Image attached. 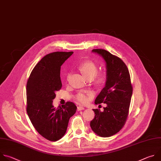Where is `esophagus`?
Returning a JSON list of instances; mask_svg holds the SVG:
<instances>
[{
	"label": "esophagus",
	"mask_w": 161,
	"mask_h": 161,
	"mask_svg": "<svg viewBox=\"0 0 161 161\" xmlns=\"http://www.w3.org/2000/svg\"><path fill=\"white\" fill-rule=\"evenodd\" d=\"M84 109V108L82 106H78L77 107V111H80V110H82Z\"/></svg>",
	"instance_id": "34e87169"
}]
</instances>
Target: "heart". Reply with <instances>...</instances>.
Instances as JSON below:
<instances>
[{
  "instance_id": "heart-1",
  "label": "heart",
  "mask_w": 161,
  "mask_h": 161,
  "mask_svg": "<svg viewBox=\"0 0 161 161\" xmlns=\"http://www.w3.org/2000/svg\"><path fill=\"white\" fill-rule=\"evenodd\" d=\"M79 70L82 74L84 77L87 79H92L94 76V82L98 86L102 85L106 79V75L103 72H100L96 75L98 69L97 65L92 61H86L82 63L79 66ZM69 77V75H67V79ZM93 93L91 91H79L75 96V98L77 101L81 103H86L89 100L93 97Z\"/></svg>"
}]
</instances>
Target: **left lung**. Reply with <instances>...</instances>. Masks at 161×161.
<instances>
[{"instance_id":"obj_1","label":"left lung","mask_w":161,"mask_h":161,"mask_svg":"<svg viewBox=\"0 0 161 161\" xmlns=\"http://www.w3.org/2000/svg\"><path fill=\"white\" fill-rule=\"evenodd\" d=\"M106 62L105 86L95 100V104L106 103L103 111L92 109L94 118L91 121L92 130L102 137H110L117 133L124 125L129 113L133 87L129 70L124 61L108 51L92 49Z\"/></svg>"}]
</instances>
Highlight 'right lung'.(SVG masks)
I'll use <instances>...</instances> for the list:
<instances>
[{
  "label": "right lung",
  "mask_w": 161,
  "mask_h": 161,
  "mask_svg": "<svg viewBox=\"0 0 161 161\" xmlns=\"http://www.w3.org/2000/svg\"><path fill=\"white\" fill-rule=\"evenodd\" d=\"M74 52H54L43 57L32 70L26 84V112L37 131L56 142L65 135L77 107L67 102L57 108L53 105L55 92L62 87L61 66Z\"/></svg>",
  "instance_id": "obj_1"
}]
</instances>
